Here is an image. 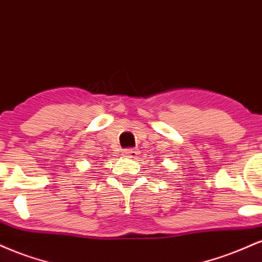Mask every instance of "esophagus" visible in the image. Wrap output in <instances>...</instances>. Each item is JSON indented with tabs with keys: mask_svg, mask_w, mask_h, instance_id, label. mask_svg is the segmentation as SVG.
Instances as JSON below:
<instances>
[{
	"mask_svg": "<svg viewBox=\"0 0 262 262\" xmlns=\"http://www.w3.org/2000/svg\"><path fill=\"white\" fill-rule=\"evenodd\" d=\"M123 154L125 156H129V158H137V155L139 154V150L138 149H133V148H128L123 150Z\"/></svg>",
	"mask_w": 262,
	"mask_h": 262,
	"instance_id": "obj_1",
	"label": "esophagus"
}]
</instances>
